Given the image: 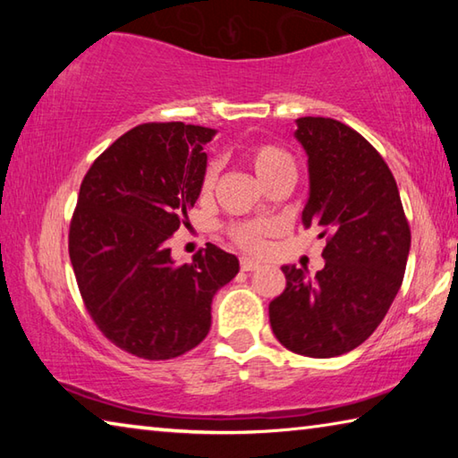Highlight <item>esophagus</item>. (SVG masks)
Segmentation results:
<instances>
[{
	"label": "esophagus",
	"mask_w": 458,
	"mask_h": 458,
	"mask_svg": "<svg viewBox=\"0 0 458 458\" xmlns=\"http://www.w3.org/2000/svg\"><path fill=\"white\" fill-rule=\"evenodd\" d=\"M259 267H260L259 260H252V259H248V257L240 259V268H242L244 273H250V270H257Z\"/></svg>",
	"instance_id": "obj_1"
}]
</instances>
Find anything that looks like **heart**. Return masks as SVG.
<instances>
[{"mask_svg": "<svg viewBox=\"0 0 458 458\" xmlns=\"http://www.w3.org/2000/svg\"><path fill=\"white\" fill-rule=\"evenodd\" d=\"M246 164L252 167V172L259 175V180L268 185L281 177H294L297 164L293 155L275 143H252L244 149ZM216 182V165L210 164L201 175V193H208L214 188ZM268 232V224L265 222H236L228 228L232 242L238 244L244 250H260L265 236Z\"/></svg>", "mask_w": 458, "mask_h": 458, "instance_id": "heart-1", "label": "heart"}]
</instances>
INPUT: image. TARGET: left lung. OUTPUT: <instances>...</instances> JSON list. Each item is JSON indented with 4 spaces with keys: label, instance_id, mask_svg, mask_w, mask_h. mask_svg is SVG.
<instances>
[{
    "label": "left lung",
    "instance_id": "1",
    "mask_svg": "<svg viewBox=\"0 0 458 458\" xmlns=\"http://www.w3.org/2000/svg\"><path fill=\"white\" fill-rule=\"evenodd\" d=\"M311 191L303 224L319 226L325 267L313 278L283 267L284 291L270 301L275 337L293 353L335 358L361 345L396 297L410 250L398 185L382 155L345 123L297 119Z\"/></svg>",
    "mask_w": 458,
    "mask_h": 458
}]
</instances>
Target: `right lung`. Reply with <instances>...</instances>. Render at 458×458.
I'll use <instances>...</instances> for the list:
<instances>
[{
    "instance_id": "right-lung-1",
    "label": "right lung",
    "mask_w": 458,
    "mask_h": 458,
    "mask_svg": "<svg viewBox=\"0 0 458 458\" xmlns=\"http://www.w3.org/2000/svg\"><path fill=\"white\" fill-rule=\"evenodd\" d=\"M216 131L143 123L84 175L68 232L82 303L100 333L135 358H180L210 331L212 297L238 273L216 244L175 265L167 248L188 222Z\"/></svg>"
}]
</instances>
